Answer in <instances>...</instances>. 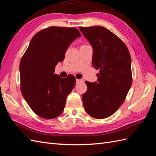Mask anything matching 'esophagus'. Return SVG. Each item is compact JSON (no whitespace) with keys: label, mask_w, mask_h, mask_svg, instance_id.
Here are the masks:
<instances>
[{"label":"esophagus","mask_w":156,"mask_h":156,"mask_svg":"<svg viewBox=\"0 0 156 156\" xmlns=\"http://www.w3.org/2000/svg\"><path fill=\"white\" fill-rule=\"evenodd\" d=\"M83 82V80L82 79H76V84H79V83H81Z\"/></svg>","instance_id":"esophagus-1"}]
</instances>
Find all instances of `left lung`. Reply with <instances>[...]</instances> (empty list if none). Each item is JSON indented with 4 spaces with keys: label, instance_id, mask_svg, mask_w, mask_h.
<instances>
[{
    "label": "left lung",
    "instance_id": "1",
    "mask_svg": "<svg viewBox=\"0 0 156 156\" xmlns=\"http://www.w3.org/2000/svg\"><path fill=\"white\" fill-rule=\"evenodd\" d=\"M79 29L92 47V66L100 69L98 82L85 81L83 105L94 119H106L119 109L131 88V56L124 42L105 28L80 27Z\"/></svg>",
    "mask_w": 156,
    "mask_h": 156
}]
</instances>
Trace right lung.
Here are the masks:
<instances>
[{"label":"right lung","instance_id":"obj_1","mask_svg":"<svg viewBox=\"0 0 156 156\" xmlns=\"http://www.w3.org/2000/svg\"><path fill=\"white\" fill-rule=\"evenodd\" d=\"M76 28L51 27L36 34L21 60V91L36 114L53 119L62 113L68 94L75 84L69 75L55 74L56 64L62 62L70 44L81 36Z\"/></svg>","mask_w":156,"mask_h":156}]
</instances>
